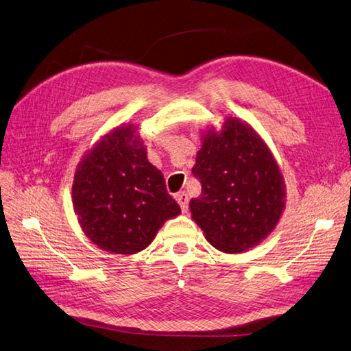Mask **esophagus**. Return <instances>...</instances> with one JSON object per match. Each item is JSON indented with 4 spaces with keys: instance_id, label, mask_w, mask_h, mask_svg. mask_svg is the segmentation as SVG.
<instances>
[{
    "instance_id": "1",
    "label": "esophagus",
    "mask_w": 351,
    "mask_h": 351,
    "mask_svg": "<svg viewBox=\"0 0 351 351\" xmlns=\"http://www.w3.org/2000/svg\"><path fill=\"white\" fill-rule=\"evenodd\" d=\"M176 200H178V203H179V206H181L182 213L185 214L186 210H189V195H186V193L181 191V193L176 194Z\"/></svg>"
}]
</instances>
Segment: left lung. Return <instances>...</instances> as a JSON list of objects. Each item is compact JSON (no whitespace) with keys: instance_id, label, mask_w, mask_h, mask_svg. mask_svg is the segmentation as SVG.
Returning <instances> with one entry per match:
<instances>
[{"instance_id":"left-lung-1","label":"left lung","mask_w":351,"mask_h":351,"mask_svg":"<svg viewBox=\"0 0 351 351\" xmlns=\"http://www.w3.org/2000/svg\"><path fill=\"white\" fill-rule=\"evenodd\" d=\"M193 175L202 194L190 209L206 239L223 252H241L271 233L284 209V181L266 146L247 122L227 118L203 136Z\"/></svg>"}]
</instances>
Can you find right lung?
Returning <instances> with one entry per match:
<instances>
[{"label": "right lung", "instance_id": "1", "mask_svg": "<svg viewBox=\"0 0 351 351\" xmlns=\"http://www.w3.org/2000/svg\"><path fill=\"white\" fill-rule=\"evenodd\" d=\"M71 197L85 234L117 254L145 250L166 219L181 213L133 125L115 128L86 154Z\"/></svg>", "mask_w": 351, "mask_h": 351}]
</instances>
